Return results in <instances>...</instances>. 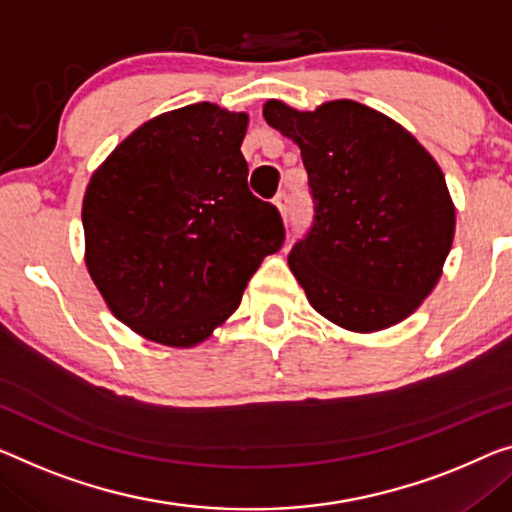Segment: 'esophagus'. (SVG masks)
Segmentation results:
<instances>
[{
	"label": "esophagus",
	"mask_w": 512,
	"mask_h": 512,
	"mask_svg": "<svg viewBox=\"0 0 512 512\" xmlns=\"http://www.w3.org/2000/svg\"><path fill=\"white\" fill-rule=\"evenodd\" d=\"M273 204H276V207H278L282 218L289 216V195L287 193H278L276 200H273Z\"/></svg>",
	"instance_id": "obj_1"
}]
</instances>
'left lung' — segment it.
I'll list each match as a JSON object with an SVG mask.
<instances>
[{
	"mask_svg": "<svg viewBox=\"0 0 512 512\" xmlns=\"http://www.w3.org/2000/svg\"><path fill=\"white\" fill-rule=\"evenodd\" d=\"M266 124L301 149L315 223L289 269L319 315L352 333L400 324L437 285L455 236V204L437 160L368 105L296 110L264 103Z\"/></svg>",
	"mask_w": 512,
	"mask_h": 512,
	"instance_id": "1",
	"label": "left lung"
}]
</instances>
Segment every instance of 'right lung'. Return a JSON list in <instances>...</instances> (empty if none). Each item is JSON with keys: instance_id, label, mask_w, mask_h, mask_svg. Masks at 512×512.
I'll list each match as a JSON object with an SVG mask.
<instances>
[{"instance_id": "add662e5", "label": "right lung", "mask_w": 512, "mask_h": 512, "mask_svg": "<svg viewBox=\"0 0 512 512\" xmlns=\"http://www.w3.org/2000/svg\"><path fill=\"white\" fill-rule=\"evenodd\" d=\"M246 131V112L193 103L144 121L91 174L87 271L142 338L200 345L285 241L278 209L248 190Z\"/></svg>"}]
</instances>
